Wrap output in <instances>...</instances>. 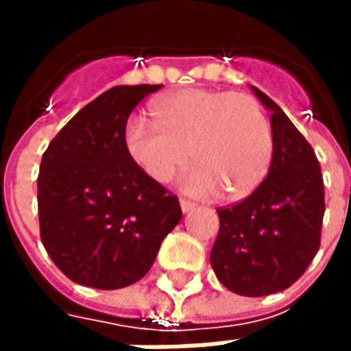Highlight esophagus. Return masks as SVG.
I'll list each match as a JSON object with an SVG mask.
<instances>
[{
	"mask_svg": "<svg viewBox=\"0 0 351 351\" xmlns=\"http://www.w3.org/2000/svg\"><path fill=\"white\" fill-rule=\"evenodd\" d=\"M195 203L193 201H188V199H180V208H182V213H190L195 208Z\"/></svg>",
	"mask_w": 351,
	"mask_h": 351,
	"instance_id": "obj_1",
	"label": "esophagus"
}]
</instances>
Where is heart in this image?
I'll return each mask as SVG.
<instances>
[{"label":"heart","mask_w":351,"mask_h":351,"mask_svg":"<svg viewBox=\"0 0 351 351\" xmlns=\"http://www.w3.org/2000/svg\"><path fill=\"white\" fill-rule=\"evenodd\" d=\"M154 123L131 118L123 128L130 160L154 182L167 184L190 160L184 190L241 199L258 188L272 160V130L248 93L186 88L152 101Z\"/></svg>","instance_id":"heart-1"}]
</instances>
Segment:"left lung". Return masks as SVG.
<instances>
[{"label": "left lung", "mask_w": 351, "mask_h": 351, "mask_svg": "<svg viewBox=\"0 0 351 351\" xmlns=\"http://www.w3.org/2000/svg\"><path fill=\"white\" fill-rule=\"evenodd\" d=\"M271 110L272 160L248 197L220 206L210 265L223 286L263 297L301 278L319 250L325 213L324 176L316 154L284 110L254 88Z\"/></svg>", "instance_id": "8db88e82"}]
</instances>
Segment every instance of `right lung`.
Returning <instances> with one entry per match:
<instances>
[{"instance_id":"obj_1","label":"right lung","mask_w":351,"mask_h":351,"mask_svg":"<svg viewBox=\"0 0 351 351\" xmlns=\"http://www.w3.org/2000/svg\"><path fill=\"white\" fill-rule=\"evenodd\" d=\"M160 88L103 92L43 154L37 176L43 246L77 284L120 289L138 282L182 218L175 193L148 178L123 148L131 110Z\"/></svg>"}]
</instances>
